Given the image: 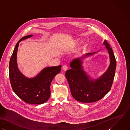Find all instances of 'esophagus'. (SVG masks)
Here are the masks:
<instances>
[{
	"instance_id": "obj_1",
	"label": "esophagus",
	"mask_w": 130,
	"mask_h": 130,
	"mask_svg": "<svg viewBox=\"0 0 130 130\" xmlns=\"http://www.w3.org/2000/svg\"><path fill=\"white\" fill-rule=\"evenodd\" d=\"M68 67L67 65H63V69L64 70L66 71L68 69Z\"/></svg>"
}]
</instances>
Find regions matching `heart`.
<instances>
[{
	"label": "heart",
	"mask_w": 130,
	"mask_h": 130,
	"mask_svg": "<svg viewBox=\"0 0 130 130\" xmlns=\"http://www.w3.org/2000/svg\"><path fill=\"white\" fill-rule=\"evenodd\" d=\"M80 42V39H76V40H74L73 44H74V45H77V44H78Z\"/></svg>",
	"instance_id": "b5f03b06"
}]
</instances>
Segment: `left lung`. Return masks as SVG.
I'll use <instances>...</instances> for the list:
<instances>
[{
	"mask_svg": "<svg viewBox=\"0 0 130 130\" xmlns=\"http://www.w3.org/2000/svg\"><path fill=\"white\" fill-rule=\"evenodd\" d=\"M104 45L110 57V65L107 71L97 79H90L83 70L82 58L95 54L87 53L84 57L74 59L70 63L71 69L65 73L71 94L75 100L84 103L100 101L110 90L116 69V60L110 45L104 41ZM90 79H89V78Z\"/></svg>",
	"mask_w": 130,
	"mask_h": 130,
	"instance_id": "8db88e82",
	"label": "left lung"
}]
</instances>
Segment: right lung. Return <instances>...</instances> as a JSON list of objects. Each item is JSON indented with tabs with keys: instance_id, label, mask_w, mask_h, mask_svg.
<instances>
[{
	"instance_id": "obj_1",
	"label": "right lung",
	"mask_w": 130,
	"mask_h": 130,
	"mask_svg": "<svg viewBox=\"0 0 130 130\" xmlns=\"http://www.w3.org/2000/svg\"><path fill=\"white\" fill-rule=\"evenodd\" d=\"M32 36L23 37L16 44L9 61V75L12 90L21 99L27 104H40L50 98L51 82L60 72L61 65L46 67L32 78H27L20 71L17 61L19 43Z\"/></svg>"
}]
</instances>
